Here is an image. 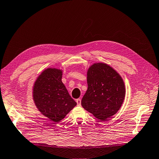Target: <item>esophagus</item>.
Here are the masks:
<instances>
[{"label": "esophagus", "mask_w": 159, "mask_h": 159, "mask_svg": "<svg viewBox=\"0 0 159 159\" xmlns=\"http://www.w3.org/2000/svg\"><path fill=\"white\" fill-rule=\"evenodd\" d=\"M75 101H76L78 106H81V99H80V98H78V99H77Z\"/></svg>", "instance_id": "1"}]
</instances>
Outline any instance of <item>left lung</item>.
Segmentation results:
<instances>
[{
  "instance_id": "obj_1",
  "label": "left lung",
  "mask_w": 159,
  "mask_h": 159,
  "mask_svg": "<svg viewBox=\"0 0 159 159\" xmlns=\"http://www.w3.org/2000/svg\"><path fill=\"white\" fill-rule=\"evenodd\" d=\"M87 84L82 107L102 121L115 115L125 94L124 83L119 74L107 64L94 63L88 70Z\"/></svg>"
}]
</instances>
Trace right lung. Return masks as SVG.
<instances>
[{
    "mask_svg": "<svg viewBox=\"0 0 159 159\" xmlns=\"http://www.w3.org/2000/svg\"><path fill=\"white\" fill-rule=\"evenodd\" d=\"M62 71L44 70L35 82L33 97L36 107L43 115L58 122L76 105L61 81Z\"/></svg>",
    "mask_w": 159,
    "mask_h": 159,
    "instance_id": "add662e5",
    "label": "right lung"
}]
</instances>
